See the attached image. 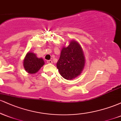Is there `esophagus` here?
<instances>
[{
    "instance_id": "obj_1",
    "label": "esophagus",
    "mask_w": 121,
    "mask_h": 121,
    "mask_svg": "<svg viewBox=\"0 0 121 121\" xmlns=\"http://www.w3.org/2000/svg\"><path fill=\"white\" fill-rule=\"evenodd\" d=\"M47 62L48 64H52V60H47Z\"/></svg>"
}]
</instances>
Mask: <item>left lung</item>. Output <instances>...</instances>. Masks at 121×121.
Instances as JSON below:
<instances>
[{
    "instance_id": "8db88e82",
    "label": "left lung",
    "mask_w": 121,
    "mask_h": 121,
    "mask_svg": "<svg viewBox=\"0 0 121 121\" xmlns=\"http://www.w3.org/2000/svg\"><path fill=\"white\" fill-rule=\"evenodd\" d=\"M85 65L82 49L78 43L72 41L67 47H63L57 68L62 77L73 80L81 74Z\"/></svg>"
}]
</instances>
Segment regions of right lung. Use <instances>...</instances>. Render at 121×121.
Segmentation results:
<instances>
[{
	"label": "right lung",
	"instance_id": "add662e5",
	"mask_svg": "<svg viewBox=\"0 0 121 121\" xmlns=\"http://www.w3.org/2000/svg\"><path fill=\"white\" fill-rule=\"evenodd\" d=\"M44 61L43 59L37 58L34 53L29 52L26 55L24 60V67L25 70L30 74H35L39 71L44 65Z\"/></svg>",
	"mask_w": 121,
	"mask_h": 121
}]
</instances>
